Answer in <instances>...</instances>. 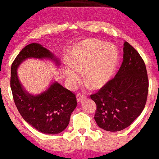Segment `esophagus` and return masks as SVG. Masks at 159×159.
Returning <instances> with one entry per match:
<instances>
[{
    "label": "esophagus",
    "mask_w": 159,
    "mask_h": 159,
    "mask_svg": "<svg viewBox=\"0 0 159 159\" xmlns=\"http://www.w3.org/2000/svg\"><path fill=\"white\" fill-rule=\"evenodd\" d=\"M87 98V96L85 94L82 93H79L77 94V101L78 102H81L83 99H85Z\"/></svg>",
    "instance_id": "esophagus-1"
}]
</instances>
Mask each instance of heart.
<instances>
[{"mask_svg": "<svg viewBox=\"0 0 159 159\" xmlns=\"http://www.w3.org/2000/svg\"><path fill=\"white\" fill-rule=\"evenodd\" d=\"M69 61L70 66H66L63 72L69 84H76L84 71L86 83L93 89H98L106 84L114 73L118 51L114 45L100 40L87 39L75 47Z\"/></svg>", "mask_w": 159, "mask_h": 159, "instance_id": "heart-1", "label": "heart"}]
</instances>
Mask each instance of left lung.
I'll list each match as a JSON object with an SVG mask.
<instances>
[{
  "label": "left lung",
  "mask_w": 159,
  "mask_h": 159,
  "mask_svg": "<svg viewBox=\"0 0 159 159\" xmlns=\"http://www.w3.org/2000/svg\"><path fill=\"white\" fill-rule=\"evenodd\" d=\"M145 63L137 51L124 43L123 61L115 77L90 96L96 105L94 119L101 129L118 132L141 114L148 95Z\"/></svg>",
  "instance_id": "obj_1"
}]
</instances>
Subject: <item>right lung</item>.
Returning <instances> with one entry per match:
<instances>
[{
    "mask_svg": "<svg viewBox=\"0 0 159 159\" xmlns=\"http://www.w3.org/2000/svg\"><path fill=\"white\" fill-rule=\"evenodd\" d=\"M28 58H46L60 65L59 60L42 45L31 43L25 46L11 66L10 87L16 107L23 119L39 132L59 134L69 125L71 114L77 106L75 95L56 81L41 94L34 96L27 93L19 80L17 69Z\"/></svg>",
    "mask_w": 159,
    "mask_h": 159,
    "instance_id": "right-lung-1",
    "label": "right lung"
}]
</instances>
